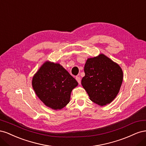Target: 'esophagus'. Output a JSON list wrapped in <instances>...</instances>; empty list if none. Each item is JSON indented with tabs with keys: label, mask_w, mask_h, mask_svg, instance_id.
Returning a JSON list of instances; mask_svg holds the SVG:
<instances>
[{
	"label": "esophagus",
	"mask_w": 146,
	"mask_h": 146,
	"mask_svg": "<svg viewBox=\"0 0 146 146\" xmlns=\"http://www.w3.org/2000/svg\"><path fill=\"white\" fill-rule=\"evenodd\" d=\"M76 80L78 82V84H80V83H81V80H80V76H77V77H76Z\"/></svg>",
	"instance_id": "34e87169"
}]
</instances>
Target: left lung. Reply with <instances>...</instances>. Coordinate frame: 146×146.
Returning <instances> with one entry per match:
<instances>
[{
	"instance_id": "obj_1",
	"label": "left lung",
	"mask_w": 146,
	"mask_h": 146,
	"mask_svg": "<svg viewBox=\"0 0 146 146\" xmlns=\"http://www.w3.org/2000/svg\"><path fill=\"white\" fill-rule=\"evenodd\" d=\"M82 85L93 102L104 106L114 99L123 80L122 70L104 54L88 58L84 68Z\"/></svg>"
}]
</instances>
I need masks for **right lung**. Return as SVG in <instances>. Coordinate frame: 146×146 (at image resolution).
<instances>
[{"label": "right lung", "mask_w": 146, "mask_h": 146, "mask_svg": "<svg viewBox=\"0 0 146 146\" xmlns=\"http://www.w3.org/2000/svg\"><path fill=\"white\" fill-rule=\"evenodd\" d=\"M78 82L60 64L46 61L35 75L32 86L35 93L47 107L54 110L64 107Z\"/></svg>", "instance_id": "right-lung-1"}]
</instances>
